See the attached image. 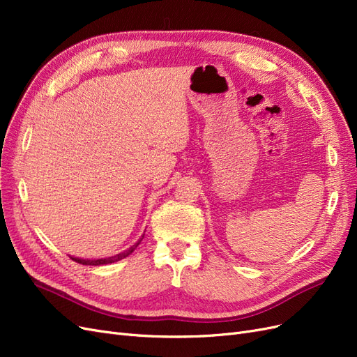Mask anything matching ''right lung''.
I'll list each match as a JSON object with an SVG mask.
<instances>
[{"label": "right lung", "instance_id": "1", "mask_svg": "<svg viewBox=\"0 0 357 357\" xmlns=\"http://www.w3.org/2000/svg\"><path fill=\"white\" fill-rule=\"evenodd\" d=\"M144 238V234L142 235V238H139L135 244H132L129 248H126V250L117 253V255H113V256H109V257H101V259H80V257H71L73 261H75L77 264H82V265H93V266H98V265H107V264H114L117 261H121V259H125L126 256L131 255L135 248L138 247V244L143 241Z\"/></svg>", "mask_w": 357, "mask_h": 357}]
</instances>
